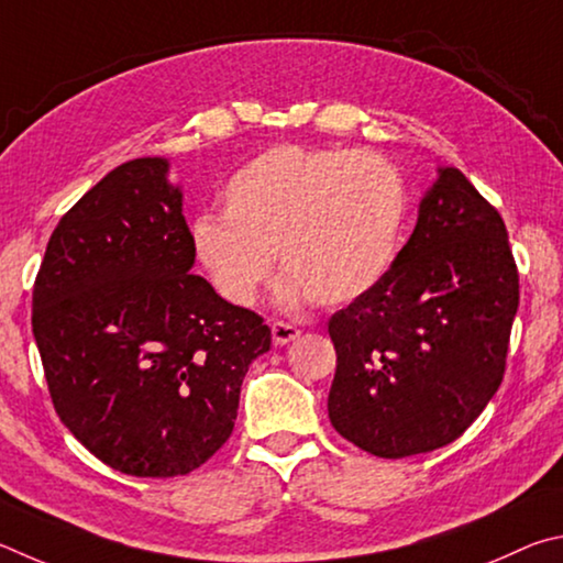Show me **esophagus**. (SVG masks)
Instances as JSON below:
<instances>
[{
    "instance_id": "1",
    "label": "esophagus",
    "mask_w": 563,
    "mask_h": 563,
    "mask_svg": "<svg viewBox=\"0 0 563 563\" xmlns=\"http://www.w3.org/2000/svg\"><path fill=\"white\" fill-rule=\"evenodd\" d=\"M301 336V331L294 327V323H284V321H274L272 323V339L276 346H287V343L297 341Z\"/></svg>"
}]
</instances>
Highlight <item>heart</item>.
I'll return each instance as SVG.
<instances>
[{
  "label": "heart",
  "mask_w": 563,
  "mask_h": 563,
  "mask_svg": "<svg viewBox=\"0 0 563 563\" xmlns=\"http://www.w3.org/2000/svg\"><path fill=\"white\" fill-rule=\"evenodd\" d=\"M222 214L190 227L192 252L214 291L252 307L274 254L284 276L276 301L351 303L378 287L396 262L406 187L376 153L274 145L236 170L220 195Z\"/></svg>",
  "instance_id": "obj_1"
}]
</instances>
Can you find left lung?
<instances>
[{"mask_svg": "<svg viewBox=\"0 0 563 563\" xmlns=\"http://www.w3.org/2000/svg\"><path fill=\"white\" fill-rule=\"evenodd\" d=\"M517 307L505 222L457 167L440 165L388 274L329 321L331 426L388 460L457 440L505 376Z\"/></svg>", "mask_w": 563, "mask_h": 563, "instance_id": "left-lung-1", "label": "left lung"}]
</instances>
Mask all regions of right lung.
<instances>
[{
	"label": "right lung",
	"mask_w": 563,
	"mask_h": 563,
	"mask_svg": "<svg viewBox=\"0 0 563 563\" xmlns=\"http://www.w3.org/2000/svg\"><path fill=\"white\" fill-rule=\"evenodd\" d=\"M167 157L96 183L48 240L32 329L54 408L123 475L177 477L232 435L250 363L272 346L254 311L192 274Z\"/></svg>",
	"instance_id": "1"
}]
</instances>
